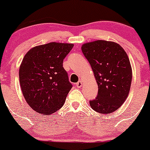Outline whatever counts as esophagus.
<instances>
[{
    "label": "esophagus",
    "mask_w": 150,
    "mask_h": 150,
    "mask_svg": "<svg viewBox=\"0 0 150 150\" xmlns=\"http://www.w3.org/2000/svg\"><path fill=\"white\" fill-rule=\"evenodd\" d=\"M76 86L77 87H78V88H80V87H81L82 86V81H79V82H77L76 84Z\"/></svg>",
    "instance_id": "obj_1"
}]
</instances>
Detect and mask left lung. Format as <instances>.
I'll return each mask as SVG.
<instances>
[{
	"label": "left lung",
	"instance_id": "1",
	"mask_svg": "<svg viewBox=\"0 0 150 150\" xmlns=\"http://www.w3.org/2000/svg\"><path fill=\"white\" fill-rule=\"evenodd\" d=\"M81 49L98 85V94L89 101L90 106L99 113L114 112L130 92L132 74L128 55L118 44L104 40L86 43Z\"/></svg>",
	"mask_w": 150,
	"mask_h": 150
}]
</instances>
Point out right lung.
<instances>
[{"instance_id": "right-lung-1", "label": "right lung", "mask_w": 150, "mask_h": 150, "mask_svg": "<svg viewBox=\"0 0 150 150\" xmlns=\"http://www.w3.org/2000/svg\"><path fill=\"white\" fill-rule=\"evenodd\" d=\"M73 46L51 42L32 48L23 58L19 70L20 87L36 112L49 115L64 104L73 85L63 63Z\"/></svg>"}]
</instances>
